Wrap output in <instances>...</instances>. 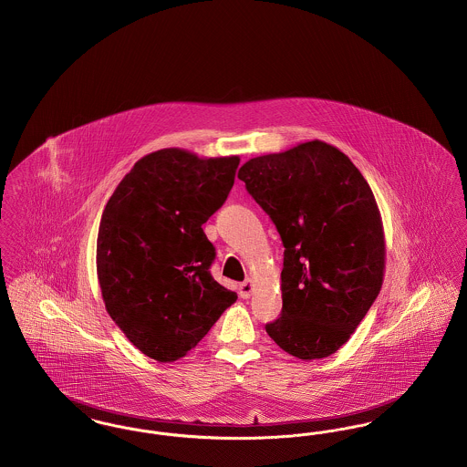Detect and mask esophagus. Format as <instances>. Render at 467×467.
<instances>
[{"instance_id":"1","label":"esophagus","mask_w":467,"mask_h":467,"mask_svg":"<svg viewBox=\"0 0 467 467\" xmlns=\"http://www.w3.org/2000/svg\"><path fill=\"white\" fill-rule=\"evenodd\" d=\"M252 289H254L252 280H244V284H240V287H238L240 297H242V299H248V297L252 296Z\"/></svg>"}]
</instances>
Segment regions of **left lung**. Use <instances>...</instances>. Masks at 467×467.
<instances>
[{
    "label": "left lung",
    "mask_w": 467,
    "mask_h": 467,
    "mask_svg": "<svg viewBox=\"0 0 467 467\" xmlns=\"http://www.w3.org/2000/svg\"><path fill=\"white\" fill-rule=\"evenodd\" d=\"M238 178L285 246L284 306L266 333L297 358L331 356L350 339L383 284L385 236L369 183L339 149L320 140L254 157Z\"/></svg>",
    "instance_id": "8db88e82"
}]
</instances>
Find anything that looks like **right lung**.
Here are the masks:
<instances>
[{
	"label": "right lung",
	"mask_w": 467,
	"mask_h": 467,
	"mask_svg": "<svg viewBox=\"0 0 467 467\" xmlns=\"http://www.w3.org/2000/svg\"><path fill=\"white\" fill-rule=\"evenodd\" d=\"M240 157L162 149L141 157L107 202L96 246L101 296L134 347L159 362L194 348L236 299L213 280L202 223L227 200Z\"/></svg>",
	"instance_id": "add662e5"
}]
</instances>
